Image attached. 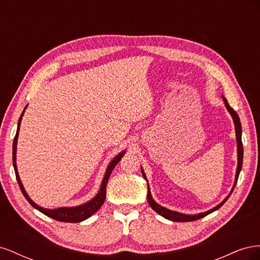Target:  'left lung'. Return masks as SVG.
Wrapping results in <instances>:
<instances>
[{"label": "left lung", "instance_id": "1", "mask_svg": "<svg viewBox=\"0 0 260 260\" xmlns=\"http://www.w3.org/2000/svg\"><path fill=\"white\" fill-rule=\"evenodd\" d=\"M223 101H224V104L228 108V111H229V113L231 114L233 120H234V125H235V133H237V142H238V168H237V176H235V182H234V185H233V188L231 193L233 192L234 187H235V184H237L238 182V179H239V175H240V171L242 169V164H243V143H242V127H241V121H240V117L239 115L237 114V112L234 111V109L229 105V103H228V101L223 98ZM142 175L145 178V175L144 172L142 170ZM147 202L149 204V206H151L157 214H159L160 216L165 217L168 220H171V221H176V222H187V221H195V220H199L203 217H205L209 214H211L212 211L217 210L218 208L221 207L223 204L226 202V200L230 198L231 193L226 196V198L224 199V201H222V203H220L218 206H216L215 208H212L206 212H202V214H199V215H183V214H180V212H177V211H172V210H169L167 208H164L161 206H159L158 204H157L153 199H152V195H151V192H149V187L147 185Z\"/></svg>", "mask_w": 260, "mask_h": 260}]
</instances>
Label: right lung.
<instances>
[{"label": "right lung", "instance_id": "1", "mask_svg": "<svg viewBox=\"0 0 260 260\" xmlns=\"http://www.w3.org/2000/svg\"><path fill=\"white\" fill-rule=\"evenodd\" d=\"M27 107V106H26ZM25 107V109H26ZM25 109H23V112H25ZM22 114L20 115V118L18 120V127H17V132H16V136L14 138V142H13V165H14V169H15V175H16V179H17V182L19 184L20 190L25 196L26 200L30 203V205L35 207L36 209H38L39 211H41L42 214L46 215L48 217H51L55 220H57V221H61V222H80L83 221V220L88 219L89 217H91L94 212H96L101 206L103 205V203L105 201L106 198V185H107V181L109 179V176H111L113 169L115 168L116 165L120 161L121 157L123 156L124 152L120 153L117 157H115L114 160H112V162L109 164V166L106 170V174L105 177L103 179V182H102L101 188L98 193V195L94 198L92 201H90L89 203L83 204L81 206H77V207H73V208H57V209H45L42 208L40 206L36 205V204L29 199V196L27 195L25 188H23L21 182H20V179L18 176V172H17V167H16V145H17V139H18V131H19V127H20V121H21V118H22Z\"/></svg>", "mask_w": 260, "mask_h": 260}]
</instances>
